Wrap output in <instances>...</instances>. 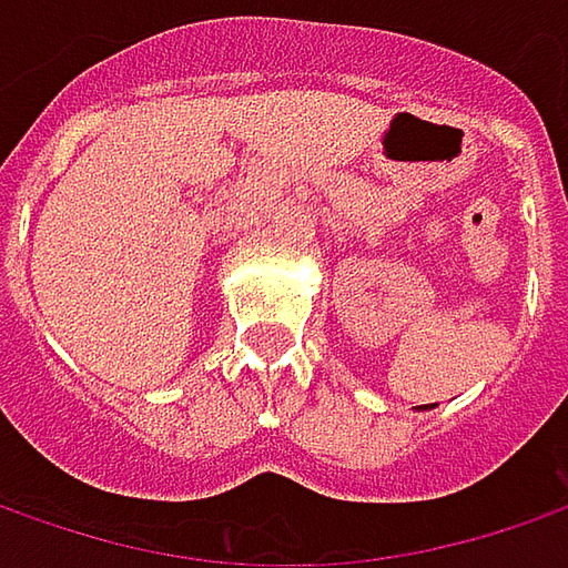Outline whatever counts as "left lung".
Wrapping results in <instances>:
<instances>
[{
  "mask_svg": "<svg viewBox=\"0 0 568 568\" xmlns=\"http://www.w3.org/2000/svg\"><path fill=\"white\" fill-rule=\"evenodd\" d=\"M429 407H436V404H420V407H417V410H429Z\"/></svg>",
  "mask_w": 568,
  "mask_h": 568,
  "instance_id": "obj_1",
  "label": "left lung"
}]
</instances>
